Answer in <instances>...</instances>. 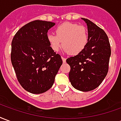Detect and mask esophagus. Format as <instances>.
<instances>
[{"instance_id":"34e87169","label":"esophagus","mask_w":121,"mask_h":121,"mask_svg":"<svg viewBox=\"0 0 121 121\" xmlns=\"http://www.w3.org/2000/svg\"><path fill=\"white\" fill-rule=\"evenodd\" d=\"M61 59H62V61H63V63H65L66 61V58H63V57H61Z\"/></svg>"}]
</instances>
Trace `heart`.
Listing matches in <instances>:
<instances>
[{"label": "heart", "instance_id": "1", "mask_svg": "<svg viewBox=\"0 0 121 121\" xmlns=\"http://www.w3.org/2000/svg\"><path fill=\"white\" fill-rule=\"evenodd\" d=\"M56 35H47L51 49L58 52L62 47L63 50L73 56L78 55L85 49L88 43V32L85 26L76 23L65 22L56 28Z\"/></svg>", "mask_w": 121, "mask_h": 121}]
</instances>
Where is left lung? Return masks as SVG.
Instances as JSON below:
<instances>
[{
    "instance_id": "1",
    "label": "left lung",
    "mask_w": 121,
    "mask_h": 121,
    "mask_svg": "<svg viewBox=\"0 0 121 121\" xmlns=\"http://www.w3.org/2000/svg\"><path fill=\"white\" fill-rule=\"evenodd\" d=\"M87 25L88 43L81 53L67 59L72 86L79 91H89L100 86L109 69L111 47L106 32L95 23L82 18Z\"/></svg>"
}]
</instances>
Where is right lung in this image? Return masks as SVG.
I'll return each mask as SVG.
<instances>
[{"label": "right lung", "mask_w": 121, "mask_h": 121, "mask_svg": "<svg viewBox=\"0 0 121 121\" xmlns=\"http://www.w3.org/2000/svg\"><path fill=\"white\" fill-rule=\"evenodd\" d=\"M54 25L35 20L21 28L12 40V65L19 84L31 93H43L50 89L63 63L47 41L48 30Z\"/></svg>", "instance_id": "add662e5"}]
</instances>
